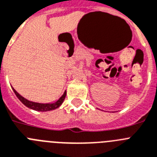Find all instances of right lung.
Instances as JSON below:
<instances>
[{
  "instance_id": "right-lung-1",
  "label": "right lung",
  "mask_w": 157,
  "mask_h": 157,
  "mask_svg": "<svg viewBox=\"0 0 157 157\" xmlns=\"http://www.w3.org/2000/svg\"><path fill=\"white\" fill-rule=\"evenodd\" d=\"M13 92H15L16 95L17 96L20 101L22 102L23 104H24L26 107H28V108L32 109V110H35V111H53L54 109H57L58 107H59L63 103L64 99H65V96H66V91H65L63 95L60 97V99H58V101L54 102L52 103H35V102L30 101L28 99L24 98L22 95H20L18 92H16V90L13 88Z\"/></svg>"
}]
</instances>
